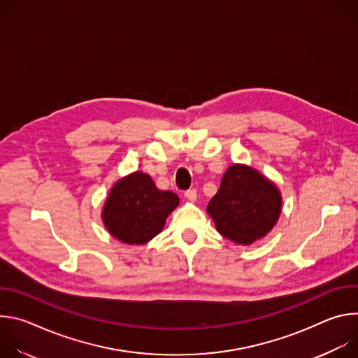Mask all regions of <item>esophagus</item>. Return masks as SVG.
I'll use <instances>...</instances> for the list:
<instances>
[{
	"label": "esophagus",
	"instance_id": "34e87169",
	"mask_svg": "<svg viewBox=\"0 0 358 358\" xmlns=\"http://www.w3.org/2000/svg\"><path fill=\"white\" fill-rule=\"evenodd\" d=\"M184 196H185L188 201H191V202L196 201V189H188V191H185V192H184Z\"/></svg>",
	"mask_w": 358,
	"mask_h": 358
}]
</instances>
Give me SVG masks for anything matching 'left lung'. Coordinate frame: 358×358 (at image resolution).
<instances>
[{
    "label": "left lung",
    "mask_w": 358,
    "mask_h": 358,
    "mask_svg": "<svg viewBox=\"0 0 358 358\" xmlns=\"http://www.w3.org/2000/svg\"><path fill=\"white\" fill-rule=\"evenodd\" d=\"M207 213L222 236L238 245H252L276 225L282 213V194L258 170L232 164L208 202Z\"/></svg>",
    "instance_id": "obj_1"
}]
</instances>
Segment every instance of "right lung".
<instances>
[{"instance_id":"1","label":"right lung","mask_w":358,"mask_h":358,"mask_svg":"<svg viewBox=\"0 0 358 358\" xmlns=\"http://www.w3.org/2000/svg\"><path fill=\"white\" fill-rule=\"evenodd\" d=\"M178 203L180 198L174 192L160 191L148 174L134 171L110 188L101 221L120 242L144 245L163 231L167 217Z\"/></svg>"}]
</instances>
